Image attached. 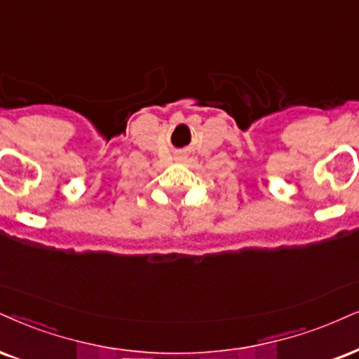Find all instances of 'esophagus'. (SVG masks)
<instances>
[{"mask_svg": "<svg viewBox=\"0 0 359 359\" xmlns=\"http://www.w3.org/2000/svg\"><path fill=\"white\" fill-rule=\"evenodd\" d=\"M175 159H176V161H181V159H183V154H176Z\"/></svg>", "mask_w": 359, "mask_h": 359, "instance_id": "obj_1", "label": "esophagus"}]
</instances>
